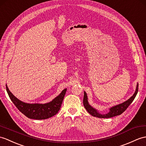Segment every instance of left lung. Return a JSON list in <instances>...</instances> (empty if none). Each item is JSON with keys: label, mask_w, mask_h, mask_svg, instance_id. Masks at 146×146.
Wrapping results in <instances>:
<instances>
[{"label": "left lung", "mask_w": 146, "mask_h": 146, "mask_svg": "<svg viewBox=\"0 0 146 146\" xmlns=\"http://www.w3.org/2000/svg\"><path fill=\"white\" fill-rule=\"evenodd\" d=\"M138 87H139V84L137 83L136 90H135V91L133 95L128 100L125 101V102L118 105H116V106H114L113 107H112L111 108H110V112L108 114H101L98 113V112L95 109H94L93 107H91L89 104L88 102V98H87L86 92H84V98H83V101L84 107L85 108L86 111L88 112L91 116H94V117H97L100 118H110V117H112L116 116H118V115L121 114L124 111H126V110L128 108V106H129L132 102H133L135 97L136 96V94L138 92Z\"/></svg>", "instance_id": "obj_1"}]
</instances>
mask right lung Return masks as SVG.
<instances>
[{
	"instance_id": "obj_1",
	"label": "right lung",
	"mask_w": 146,
	"mask_h": 146,
	"mask_svg": "<svg viewBox=\"0 0 146 146\" xmlns=\"http://www.w3.org/2000/svg\"><path fill=\"white\" fill-rule=\"evenodd\" d=\"M6 90L11 101L17 109L27 117L33 119H46L55 115L60 110L66 89L51 102L46 104H29L23 103L13 95L6 85Z\"/></svg>"
}]
</instances>
